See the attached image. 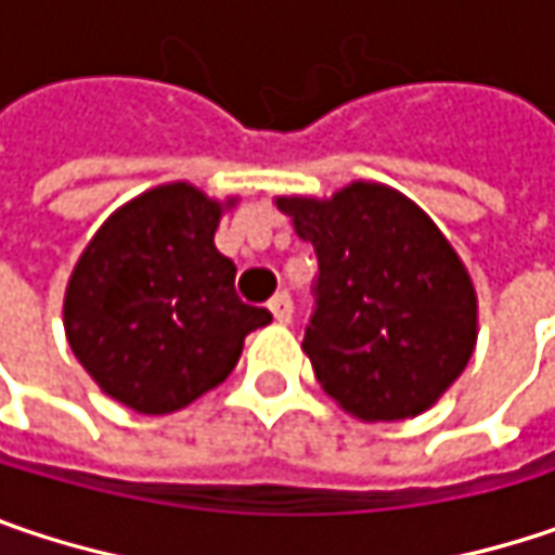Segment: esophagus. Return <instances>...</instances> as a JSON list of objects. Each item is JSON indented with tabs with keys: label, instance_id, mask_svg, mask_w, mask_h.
I'll list each match as a JSON object with an SVG mask.
<instances>
[{
	"label": "esophagus",
	"instance_id": "34e87169",
	"mask_svg": "<svg viewBox=\"0 0 555 555\" xmlns=\"http://www.w3.org/2000/svg\"><path fill=\"white\" fill-rule=\"evenodd\" d=\"M270 314L276 318L279 324H288L292 321V298L285 292H279L270 298Z\"/></svg>",
	"mask_w": 555,
	"mask_h": 555
}]
</instances>
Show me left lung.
<instances>
[{"label": "left lung", "instance_id": "1", "mask_svg": "<svg viewBox=\"0 0 555 555\" xmlns=\"http://www.w3.org/2000/svg\"><path fill=\"white\" fill-rule=\"evenodd\" d=\"M276 206L318 254L301 349L321 387L365 423L426 413L477 346V292L448 237L384 183Z\"/></svg>", "mask_w": 555, "mask_h": 555}]
</instances>
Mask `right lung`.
I'll list each match as a JSON object with an SVG mask.
<instances>
[{
  "label": "right lung",
  "mask_w": 555,
  "mask_h": 555,
  "mask_svg": "<svg viewBox=\"0 0 555 555\" xmlns=\"http://www.w3.org/2000/svg\"><path fill=\"white\" fill-rule=\"evenodd\" d=\"M225 206L183 180L145 190L98 228L69 276V346L135 413L165 416L219 387L244 336L273 321L237 298V270L216 250Z\"/></svg>",
  "instance_id": "right-lung-1"
}]
</instances>
